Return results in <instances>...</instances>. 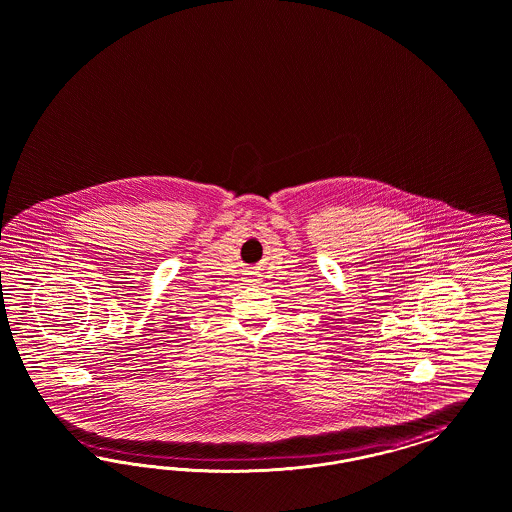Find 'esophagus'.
Here are the masks:
<instances>
[{
	"instance_id": "34e87169",
	"label": "esophagus",
	"mask_w": 512,
	"mask_h": 512,
	"mask_svg": "<svg viewBox=\"0 0 512 512\" xmlns=\"http://www.w3.org/2000/svg\"><path fill=\"white\" fill-rule=\"evenodd\" d=\"M248 281H259V279H248Z\"/></svg>"
}]
</instances>
